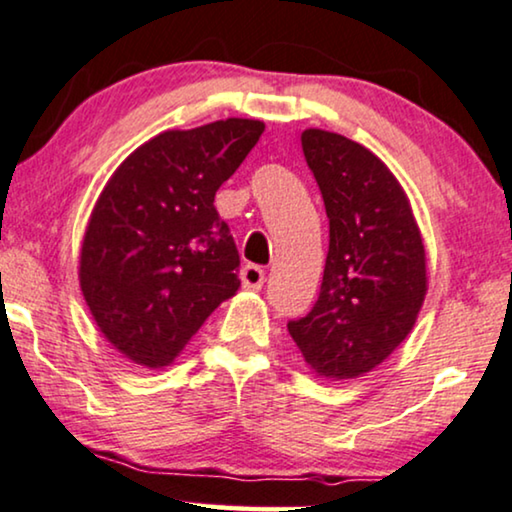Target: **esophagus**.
<instances>
[{
	"mask_svg": "<svg viewBox=\"0 0 512 512\" xmlns=\"http://www.w3.org/2000/svg\"><path fill=\"white\" fill-rule=\"evenodd\" d=\"M264 269L262 267H257V264H248V267H243V271H241V283H243V288H248V290H260L262 285H264Z\"/></svg>",
	"mask_w": 512,
	"mask_h": 512,
	"instance_id": "34e87169",
	"label": "esophagus"
}]
</instances>
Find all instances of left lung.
<instances>
[{"label":"left lung","mask_w":512,"mask_h":512,"mask_svg":"<svg viewBox=\"0 0 512 512\" xmlns=\"http://www.w3.org/2000/svg\"><path fill=\"white\" fill-rule=\"evenodd\" d=\"M323 194L330 248L318 302L288 332L327 379L370 372L398 349L426 297V252L410 201L386 163L339 133H302Z\"/></svg>","instance_id":"left-lung-1"}]
</instances>
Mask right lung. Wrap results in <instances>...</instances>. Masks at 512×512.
<instances>
[{"instance_id":"obj_1","label":"right lung","mask_w":512,"mask_h":512,"mask_svg":"<svg viewBox=\"0 0 512 512\" xmlns=\"http://www.w3.org/2000/svg\"><path fill=\"white\" fill-rule=\"evenodd\" d=\"M262 133L255 119L159 133L102 189L79 283L102 335L133 363L170 365L236 295L241 257L213 201Z\"/></svg>"}]
</instances>
